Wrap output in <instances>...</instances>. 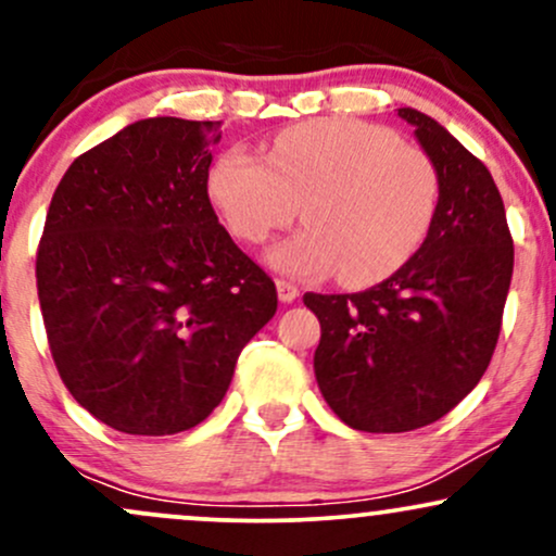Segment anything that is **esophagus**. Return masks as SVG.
<instances>
[{
  "instance_id": "esophagus-1",
  "label": "esophagus",
  "mask_w": 556,
  "mask_h": 556,
  "mask_svg": "<svg viewBox=\"0 0 556 556\" xmlns=\"http://www.w3.org/2000/svg\"><path fill=\"white\" fill-rule=\"evenodd\" d=\"M277 295L282 303H292L300 295V290L292 282H287V279H277Z\"/></svg>"
}]
</instances>
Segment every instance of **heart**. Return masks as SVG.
<instances>
[{
  "instance_id": "obj_1",
  "label": "heart",
  "mask_w": 556,
  "mask_h": 556,
  "mask_svg": "<svg viewBox=\"0 0 556 556\" xmlns=\"http://www.w3.org/2000/svg\"><path fill=\"white\" fill-rule=\"evenodd\" d=\"M208 195L242 242L269 240L300 214L308 227L271 248L292 277L348 287L381 282L424 245L439 206L437 169L400 136L358 119L287 127L266 162L229 149L208 172Z\"/></svg>"
}]
</instances>
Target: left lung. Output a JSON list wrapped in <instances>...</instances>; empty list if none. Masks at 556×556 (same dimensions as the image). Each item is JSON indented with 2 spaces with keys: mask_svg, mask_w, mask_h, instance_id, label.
<instances>
[{
  "mask_svg": "<svg viewBox=\"0 0 556 556\" xmlns=\"http://www.w3.org/2000/svg\"><path fill=\"white\" fill-rule=\"evenodd\" d=\"M439 177L424 245L353 295L305 292L318 316L324 400L350 429L400 433L439 420L486 374L513 279V235L494 177L424 112L397 110Z\"/></svg>",
  "mask_w": 556,
  "mask_h": 556,
  "instance_id": "1",
  "label": "left lung"
}]
</instances>
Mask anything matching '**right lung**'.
Masks as SVG:
<instances>
[{
  "mask_svg": "<svg viewBox=\"0 0 556 556\" xmlns=\"http://www.w3.org/2000/svg\"><path fill=\"white\" fill-rule=\"evenodd\" d=\"M222 123L151 117L70 164L47 212L36 287L56 371L132 437L212 416L277 314V287L208 201Z\"/></svg>",
  "mask_w": 556,
  "mask_h": 556,
  "instance_id": "right-lung-1",
  "label": "right lung"
}]
</instances>
